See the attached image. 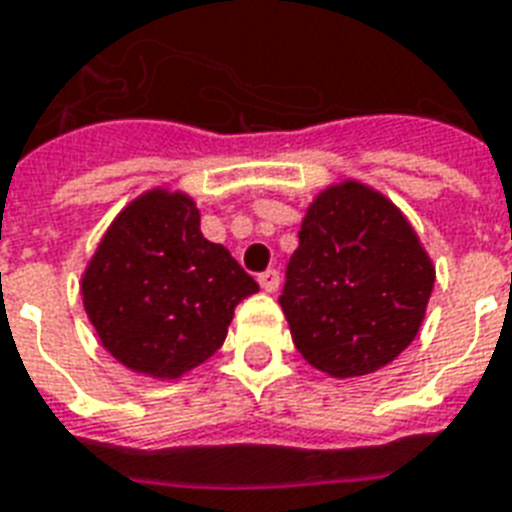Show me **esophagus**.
Segmentation results:
<instances>
[{"label": "esophagus", "mask_w": 512, "mask_h": 512, "mask_svg": "<svg viewBox=\"0 0 512 512\" xmlns=\"http://www.w3.org/2000/svg\"><path fill=\"white\" fill-rule=\"evenodd\" d=\"M260 287L266 290V293H276L279 290V271L276 268H268L260 274Z\"/></svg>", "instance_id": "1"}]
</instances>
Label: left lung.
Here are the masks:
<instances>
[{"label":"left lung","instance_id":"1","mask_svg":"<svg viewBox=\"0 0 512 512\" xmlns=\"http://www.w3.org/2000/svg\"><path fill=\"white\" fill-rule=\"evenodd\" d=\"M431 290L434 266L404 214L342 181L306 211L279 304L314 369L361 377L410 347Z\"/></svg>","mask_w":512,"mask_h":512}]
</instances>
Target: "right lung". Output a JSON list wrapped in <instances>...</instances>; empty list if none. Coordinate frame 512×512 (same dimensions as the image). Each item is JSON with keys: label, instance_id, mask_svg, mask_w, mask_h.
<instances>
[{"label": "right lung", "instance_id": "right-lung-1", "mask_svg": "<svg viewBox=\"0 0 512 512\" xmlns=\"http://www.w3.org/2000/svg\"><path fill=\"white\" fill-rule=\"evenodd\" d=\"M260 287L200 233L195 200L151 189L113 219L81 282L105 350L127 369L176 380L222 347L236 306Z\"/></svg>", "mask_w": 512, "mask_h": 512}]
</instances>
